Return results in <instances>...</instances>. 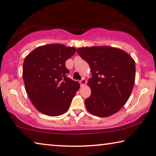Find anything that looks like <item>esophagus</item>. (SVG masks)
Returning a JSON list of instances; mask_svg holds the SVG:
<instances>
[{
	"label": "esophagus",
	"mask_w": 156,
	"mask_h": 156,
	"mask_svg": "<svg viewBox=\"0 0 156 156\" xmlns=\"http://www.w3.org/2000/svg\"><path fill=\"white\" fill-rule=\"evenodd\" d=\"M80 85H85L86 83H87V80H85V78H82V80H81L80 81Z\"/></svg>",
	"instance_id": "esophagus-1"
}]
</instances>
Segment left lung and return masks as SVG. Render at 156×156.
<instances>
[{
	"label": "left lung",
	"instance_id": "1",
	"mask_svg": "<svg viewBox=\"0 0 156 156\" xmlns=\"http://www.w3.org/2000/svg\"><path fill=\"white\" fill-rule=\"evenodd\" d=\"M77 53L90 66L91 96L85 100L87 110L105 117L122 109L132 92L135 79V63L122 49L107 46L83 47Z\"/></svg>",
	"mask_w": 156,
	"mask_h": 156
}]
</instances>
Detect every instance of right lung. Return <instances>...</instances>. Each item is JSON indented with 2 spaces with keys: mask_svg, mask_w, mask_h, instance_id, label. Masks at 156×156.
<instances>
[{
  "mask_svg": "<svg viewBox=\"0 0 156 156\" xmlns=\"http://www.w3.org/2000/svg\"><path fill=\"white\" fill-rule=\"evenodd\" d=\"M74 47L54 44L36 48L23 65L25 87L39 112L55 117L66 112L80 84L67 77L65 62L76 53Z\"/></svg>",
  "mask_w": 156,
  "mask_h": 156,
  "instance_id": "obj_1",
  "label": "right lung"
}]
</instances>
